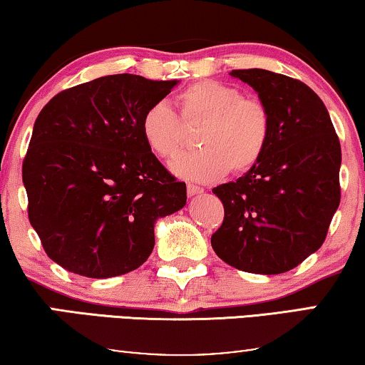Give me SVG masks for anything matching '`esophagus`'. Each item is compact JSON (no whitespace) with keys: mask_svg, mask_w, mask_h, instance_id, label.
<instances>
[{"mask_svg":"<svg viewBox=\"0 0 365 365\" xmlns=\"http://www.w3.org/2000/svg\"><path fill=\"white\" fill-rule=\"evenodd\" d=\"M202 191H204V189L196 186V184H187V194H189V196H194V194H201Z\"/></svg>","mask_w":365,"mask_h":365,"instance_id":"esophagus-1","label":"esophagus"}]
</instances>
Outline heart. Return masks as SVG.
Masks as SVG:
<instances>
[{
	"label": "heart",
	"mask_w": 365,
	"mask_h": 365,
	"mask_svg": "<svg viewBox=\"0 0 365 365\" xmlns=\"http://www.w3.org/2000/svg\"><path fill=\"white\" fill-rule=\"evenodd\" d=\"M179 116L168 103L144 109L139 129L143 141L161 159L176 158L184 144V125L202 124L197 144L202 149L184 154L171 164L179 178L197 182L216 181L229 169L244 174L266 153L272 131L271 113L259 99L244 98L241 89L216 79L189 84L178 96Z\"/></svg>",
	"instance_id": "1"
}]
</instances>
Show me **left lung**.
Masks as SVG:
<instances>
[{
  "instance_id": "1",
  "label": "left lung",
  "mask_w": 365,
  "mask_h": 365,
  "mask_svg": "<svg viewBox=\"0 0 365 365\" xmlns=\"http://www.w3.org/2000/svg\"><path fill=\"white\" fill-rule=\"evenodd\" d=\"M266 104L272 131L261 161L214 187L224 221L214 252L239 271L281 274L326 241L341 202V143L322 99L307 84L267 69H232Z\"/></svg>"
}]
</instances>
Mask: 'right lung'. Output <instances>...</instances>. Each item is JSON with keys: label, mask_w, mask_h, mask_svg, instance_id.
I'll return each mask as SVG.
<instances>
[{"label": "right lung", "mask_w": 365, "mask_h": 365, "mask_svg": "<svg viewBox=\"0 0 365 365\" xmlns=\"http://www.w3.org/2000/svg\"><path fill=\"white\" fill-rule=\"evenodd\" d=\"M178 81L111 74L58 93L38 114L23 182L44 252L79 276L131 272L154 247V222L186 204L143 141L141 116Z\"/></svg>", "instance_id": "obj_1"}]
</instances>
